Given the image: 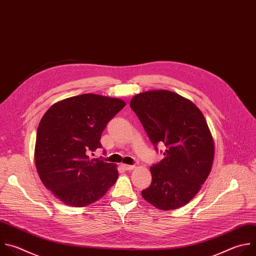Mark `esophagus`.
Listing matches in <instances>:
<instances>
[{"instance_id": "1", "label": "esophagus", "mask_w": 256, "mask_h": 256, "mask_svg": "<svg viewBox=\"0 0 256 256\" xmlns=\"http://www.w3.org/2000/svg\"><path fill=\"white\" fill-rule=\"evenodd\" d=\"M122 168H124V170H134V166H130V164H122Z\"/></svg>"}]
</instances>
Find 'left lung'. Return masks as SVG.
<instances>
[{
  "label": "left lung",
  "instance_id": "8db88e82",
  "mask_svg": "<svg viewBox=\"0 0 256 256\" xmlns=\"http://www.w3.org/2000/svg\"><path fill=\"white\" fill-rule=\"evenodd\" d=\"M130 107L164 158L150 166L151 184L142 196L152 206L168 211L188 204L207 180L214 160V141L200 109L190 100L166 90L132 98Z\"/></svg>",
  "mask_w": 256,
  "mask_h": 256
}]
</instances>
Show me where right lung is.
Instances as JSON below:
<instances>
[{
  "mask_svg": "<svg viewBox=\"0 0 256 256\" xmlns=\"http://www.w3.org/2000/svg\"><path fill=\"white\" fill-rule=\"evenodd\" d=\"M125 105L120 98L84 94L58 102L42 117L34 151L37 172L66 205L88 206L116 182L117 166L88 154L102 147V133Z\"/></svg>",
  "mask_w": 256,
  "mask_h": 256,
  "instance_id": "right-lung-1",
  "label": "right lung"
}]
</instances>
